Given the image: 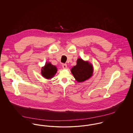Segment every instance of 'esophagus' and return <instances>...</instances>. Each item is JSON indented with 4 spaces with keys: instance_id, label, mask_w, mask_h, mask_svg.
I'll list each match as a JSON object with an SVG mask.
<instances>
[{
    "instance_id": "esophagus-1",
    "label": "esophagus",
    "mask_w": 133,
    "mask_h": 133,
    "mask_svg": "<svg viewBox=\"0 0 133 133\" xmlns=\"http://www.w3.org/2000/svg\"><path fill=\"white\" fill-rule=\"evenodd\" d=\"M62 67L64 68V69H65V68H67V65L66 64H62Z\"/></svg>"
}]
</instances>
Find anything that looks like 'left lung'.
I'll use <instances>...</instances> for the list:
<instances>
[{
	"instance_id": "left-lung-1",
	"label": "left lung",
	"mask_w": 133,
	"mask_h": 133,
	"mask_svg": "<svg viewBox=\"0 0 133 133\" xmlns=\"http://www.w3.org/2000/svg\"><path fill=\"white\" fill-rule=\"evenodd\" d=\"M71 73L78 82H82L89 79L93 75V67L90 63L78 58L77 65L71 70Z\"/></svg>"
}]
</instances>
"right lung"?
<instances>
[{"instance_id":"1","label":"right lung","mask_w":133,"mask_h":133,"mask_svg":"<svg viewBox=\"0 0 133 133\" xmlns=\"http://www.w3.org/2000/svg\"><path fill=\"white\" fill-rule=\"evenodd\" d=\"M57 71V67L55 66L52 65L50 62H46L44 66L42 68L41 74L43 77L49 79L53 77Z\"/></svg>"}]
</instances>
